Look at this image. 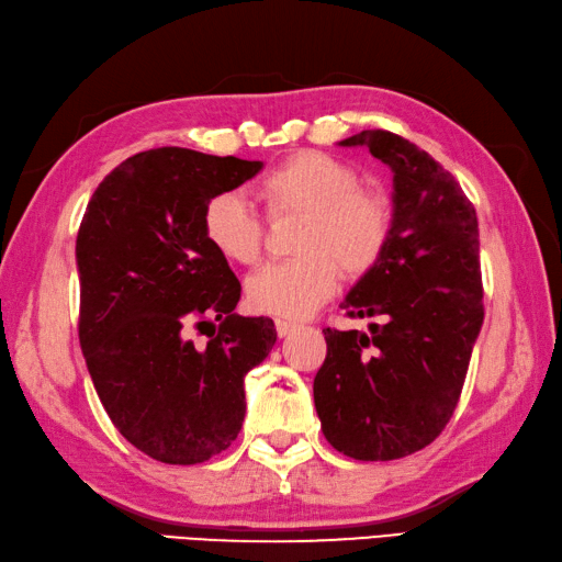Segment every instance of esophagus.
<instances>
[{
  "label": "esophagus",
  "mask_w": 562,
  "mask_h": 562,
  "mask_svg": "<svg viewBox=\"0 0 562 562\" xmlns=\"http://www.w3.org/2000/svg\"><path fill=\"white\" fill-rule=\"evenodd\" d=\"M274 329H278V334H280V336H288V334H292L294 329H297V324L284 322V319H278V322H274Z\"/></svg>",
  "instance_id": "esophagus-1"
}]
</instances>
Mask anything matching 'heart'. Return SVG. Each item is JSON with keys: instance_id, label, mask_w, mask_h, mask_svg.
I'll return each instance as SVG.
<instances>
[{"instance_id": "1", "label": "heart", "mask_w": 562, "mask_h": 562, "mask_svg": "<svg viewBox=\"0 0 562 562\" xmlns=\"http://www.w3.org/2000/svg\"><path fill=\"white\" fill-rule=\"evenodd\" d=\"M258 196L272 221L304 216L297 236L302 258L265 265L248 278L255 312L302 319L339 288L341 270L361 278L381 262L393 236V203L361 187L351 165L326 151L304 149L265 171ZM201 231L221 258L255 265L265 246V221L238 191H221L203 206Z\"/></svg>"}]
</instances>
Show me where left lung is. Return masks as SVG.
I'll list each match as a JSON object with an SVG mask.
<instances>
[{"label": "left lung", "instance_id": "8db88e82", "mask_svg": "<svg viewBox=\"0 0 562 562\" xmlns=\"http://www.w3.org/2000/svg\"><path fill=\"white\" fill-rule=\"evenodd\" d=\"M393 169V236L346 294V316H383L371 334L324 329L314 405L334 450L387 462L423 450L450 423L484 322L476 211L425 149L387 130L341 142Z\"/></svg>", "mask_w": 562, "mask_h": 562}]
</instances>
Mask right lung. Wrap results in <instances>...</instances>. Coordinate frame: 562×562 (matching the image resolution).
I'll list each match as a JSON object with an SVG mask.
<instances>
[{
    "label": "right lung",
    "mask_w": 562,
    "mask_h": 562,
    "mask_svg": "<svg viewBox=\"0 0 562 562\" xmlns=\"http://www.w3.org/2000/svg\"><path fill=\"white\" fill-rule=\"evenodd\" d=\"M260 167L139 151L100 181L80 221V349L112 425L157 462L199 464L231 447L246 373L278 341L268 316L233 312L240 282L201 231L206 201ZM193 328L212 329L206 347L192 346Z\"/></svg>",
    "instance_id": "1"
}]
</instances>
